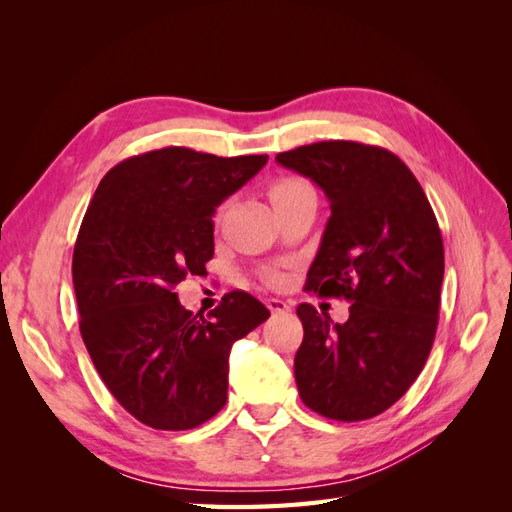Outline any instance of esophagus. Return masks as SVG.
<instances>
[{
	"label": "esophagus",
	"mask_w": 512,
	"mask_h": 512,
	"mask_svg": "<svg viewBox=\"0 0 512 512\" xmlns=\"http://www.w3.org/2000/svg\"><path fill=\"white\" fill-rule=\"evenodd\" d=\"M267 307L271 309V314H286L290 312V303L282 301V299H267Z\"/></svg>",
	"instance_id": "obj_1"
}]
</instances>
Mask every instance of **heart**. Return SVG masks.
Listing matches in <instances>:
<instances>
[{
	"instance_id": "1",
	"label": "heart",
	"mask_w": 512,
	"mask_h": 512,
	"mask_svg": "<svg viewBox=\"0 0 512 512\" xmlns=\"http://www.w3.org/2000/svg\"><path fill=\"white\" fill-rule=\"evenodd\" d=\"M307 194H314L312 185H309L305 179L301 177H282V179H275L271 185H269V198L273 207H284L288 203H294V200H299ZM269 284H275L280 282V275H269L267 277Z\"/></svg>"
}]
</instances>
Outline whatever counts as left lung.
Returning <instances> with one entry per match:
<instances>
[{"label":"left lung","mask_w":512,"mask_h":512,"mask_svg":"<svg viewBox=\"0 0 512 512\" xmlns=\"http://www.w3.org/2000/svg\"><path fill=\"white\" fill-rule=\"evenodd\" d=\"M275 160L312 179L331 200L305 290L352 303L344 324L309 303L297 307L299 395L333 421H365L404 397L431 352L444 277L436 213L412 170L389 149L322 141Z\"/></svg>","instance_id":"left-lung-1"}]
</instances>
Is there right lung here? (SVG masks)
Returning <instances> with one entry per match:
<instances>
[{"label": "right lung", "mask_w": 512, "mask_h": 512, "mask_svg": "<svg viewBox=\"0 0 512 512\" xmlns=\"http://www.w3.org/2000/svg\"><path fill=\"white\" fill-rule=\"evenodd\" d=\"M267 160L164 147L119 162L91 198L72 256L79 327L106 389L143 425L183 431L218 414L232 344L269 318L243 290L207 316L175 292L207 273L215 207Z\"/></svg>", "instance_id": "right-lung-1"}]
</instances>
